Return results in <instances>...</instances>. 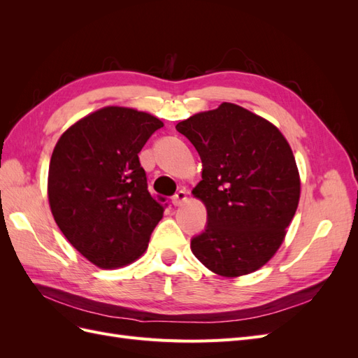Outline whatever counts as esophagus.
<instances>
[{
  "label": "esophagus",
  "instance_id": "esophagus-1",
  "mask_svg": "<svg viewBox=\"0 0 358 358\" xmlns=\"http://www.w3.org/2000/svg\"><path fill=\"white\" fill-rule=\"evenodd\" d=\"M188 200V197H187V192L185 191H178L175 196L171 197V203H173V206H182L183 203H185Z\"/></svg>",
  "mask_w": 358,
  "mask_h": 358
}]
</instances>
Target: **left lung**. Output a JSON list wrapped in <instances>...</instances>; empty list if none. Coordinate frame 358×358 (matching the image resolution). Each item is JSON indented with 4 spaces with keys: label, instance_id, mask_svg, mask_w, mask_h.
<instances>
[{
    "label": "left lung",
    "instance_id": "left-lung-1",
    "mask_svg": "<svg viewBox=\"0 0 358 358\" xmlns=\"http://www.w3.org/2000/svg\"><path fill=\"white\" fill-rule=\"evenodd\" d=\"M197 149L201 180L192 189L208 227L191 251L224 278L252 273L270 262L287 236L300 200V175L284 134L267 119L233 103L176 125Z\"/></svg>",
    "mask_w": 358,
    "mask_h": 358
}]
</instances>
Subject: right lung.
I'll use <instances>...</instances> for the list:
<instances>
[{
	"instance_id": "add662e5",
	"label": "right lung",
	"mask_w": 358,
	"mask_h": 358,
	"mask_svg": "<svg viewBox=\"0 0 358 358\" xmlns=\"http://www.w3.org/2000/svg\"><path fill=\"white\" fill-rule=\"evenodd\" d=\"M161 127L150 113L107 106L69 127L53 149L48 176L53 220L96 267L134 263L162 218L164 208L149 194L138 161Z\"/></svg>"
}]
</instances>
